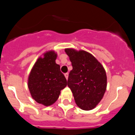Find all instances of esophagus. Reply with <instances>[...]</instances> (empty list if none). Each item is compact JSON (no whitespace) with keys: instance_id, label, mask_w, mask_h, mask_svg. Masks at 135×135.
I'll return each instance as SVG.
<instances>
[{"instance_id":"esophagus-1","label":"esophagus","mask_w":135,"mask_h":135,"mask_svg":"<svg viewBox=\"0 0 135 135\" xmlns=\"http://www.w3.org/2000/svg\"><path fill=\"white\" fill-rule=\"evenodd\" d=\"M68 74H69L68 73H65V74H64V75H65V78H66L67 80H68Z\"/></svg>"}]
</instances>
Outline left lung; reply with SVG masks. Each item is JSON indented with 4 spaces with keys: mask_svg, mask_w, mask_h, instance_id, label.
I'll return each mask as SVG.
<instances>
[{
    "mask_svg": "<svg viewBox=\"0 0 135 135\" xmlns=\"http://www.w3.org/2000/svg\"><path fill=\"white\" fill-rule=\"evenodd\" d=\"M72 70L69 74L68 86L75 102L80 109L90 110L103 98L107 87V76L103 65L93 55L84 51L66 49Z\"/></svg>",
    "mask_w": 135,
    "mask_h": 135,
    "instance_id": "8db88e82",
    "label": "left lung"
}]
</instances>
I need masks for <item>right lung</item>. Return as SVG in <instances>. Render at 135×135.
<instances>
[{
	"mask_svg": "<svg viewBox=\"0 0 135 135\" xmlns=\"http://www.w3.org/2000/svg\"><path fill=\"white\" fill-rule=\"evenodd\" d=\"M57 54L49 51L39 57L28 77V88L32 97L45 106L53 104L60 92L67 86L66 78L55 63Z\"/></svg>",
	"mask_w": 135,
	"mask_h": 135,
	"instance_id": "1",
	"label": "right lung"
}]
</instances>
